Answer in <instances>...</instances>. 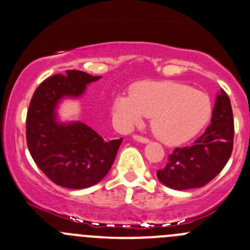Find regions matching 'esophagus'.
<instances>
[{"label": "esophagus", "mask_w": 250, "mask_h": 250, "mask_svg": "<svg viewBox=\"0 0 250 250\" xmlns=\"http://www.w3.org/2000/svg\"><path fill=\"white\" fill-rule=\"evenodd\" d=\"M133 138H134L137 142H140V143H149V139H147L146 137H143V135H139V134H134L133 135Z\"/></svg>", "instance_id": "34e87169"}]
</instances>
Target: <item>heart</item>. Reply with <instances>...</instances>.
Listing matches in <instances>:
<instances>
[{"instance_id": "heart-1", "label": "heart", "mask_w": 250, "mask_h": 250, "mask_svg": "<svg viewBox=\"0 0 250 250\" xmlns=\"http://www.w3.org/2000/svg\"><path fill=\"white\" fill-rule=\"evenodd\" d=\"M116 117L125 125L151 117L155 137L166 144L188 142L207 125L212 104L204 91L176 82H143L121 94L113 104Z\"/></svg>"}]
</instances>
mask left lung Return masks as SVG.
I'll list each match as a JSON object with an SVG mask.
<instances>
[{"instance_id": "1", "label": "left lung", "mask_w": 250, "mask_h": 250, "mask_svg": "<svg viewBox=\"0 0 250 250\" xmlns=\"http://www.w3.org/2000/svg\"><path fill=\"white\" fill-rule=\"evenodd\" d=\"M234 125L229 98L224 90L217 95L211 125L190 146L176 147L166 166L157 169L159 181L172 189L200 188L214 179L233 150Z\"/></svg>"}]
</instances>
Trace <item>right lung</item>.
Returning a JSON list of instances; mask_svg holds the SVG:
<instances>
[{"mask_svg":"<svg viewBox=\"0 0 250 250\" xmlns=\"http://www.w3.org/2000/svg\"><path fill=\"white\" fill-rule=\"evenodd\" d=\"M100 77L76 69L55 74L36 88L26 113V144L39 168L50 181L69 189H83L107 174L122 138L104 140L81 122L61 125L55 108L64 96H79Z\"/></svg>","mask_w":250,"mask_h":250,"instance_id":"add662e5","label":"right lung"}]
</instances>
